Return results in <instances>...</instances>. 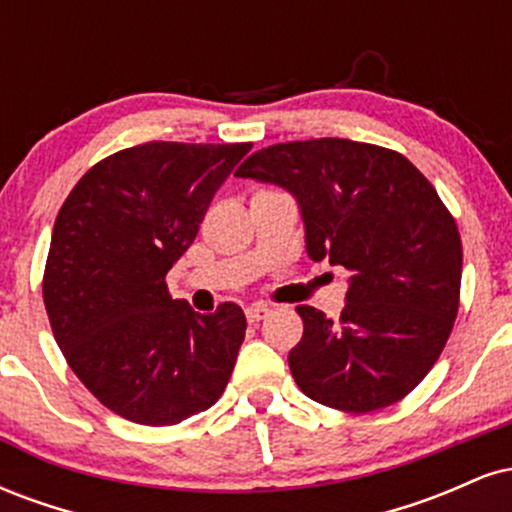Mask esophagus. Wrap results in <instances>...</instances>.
<instances>
[{
    "label": "esophagus",
    "instance_id": "34e87169",
    "mask_svg": "<svg viewBox=\"0 0 512 512\" xmlns=\"http://www.w3.org/2000/svg\"><path fill=\"white\" fill-rule=\"evenodd\" d=\"M245 315H248V320L252 322V325H255V322H260L269 315V308H267V305H262V303H255V305H250L248 310H245Z\"/></svg>",
    "mask_w": 512,
    "mask_h": 512
}]
</instances>
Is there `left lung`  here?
I'll list each match as a JSON object with an SVG mask.
<instances>
[{"mask_svg": "<svg viewBox=\"0 0 512 512\" xmlns=\"http://www.w3.org/2000/svg\"><path fill=\"white\" fill-rule=\"evenodd\" d=\"M236 175L286 187L308 255L351 272L337 320L296 308L303 337L289 368L303 395L349 414L407 397L460 308L462 240L436 187L397 151L337 137L267 146Z\"/></svg>", "mask_w": 512, "mask_h": 512, "instance_id": "obj_1", "label": "left lung"}]
</instances>
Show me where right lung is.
Masks as SVG:
<instances>
[{
	"instance_id": "add662e5",
	"label": "right lung",
	"mask_w": 512,
	"mask_h": 512,
	"mask_svg": "<svg viewBox=\"0 0 512 512\" xmlns=\"http://www.w3.org/2000/svg\"><path fill=\"white\" fill-rule=\"evenodd\" d=\"M252 144L146 142L88 168L52 228L43 301L55 342L103 407L173 426L226 390L245 313L199 315L166 274Z\"/></svg>"
}]
</instances>
